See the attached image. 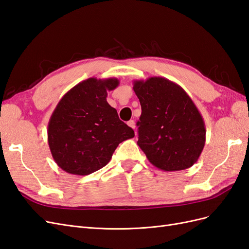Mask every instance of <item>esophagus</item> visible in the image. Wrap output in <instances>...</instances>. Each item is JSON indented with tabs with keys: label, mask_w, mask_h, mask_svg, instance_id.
Wrapping results in <instances>:
<instances>
[{
	"label": "esophagus",
	"mask_w": 249,
	"mask_h": 249,
	"mask_svg": "<svg viewBox=\"0 0 249 249\" xmlns=\"http://www.w3.org/2000/svg\"><path fill=\"white\" fill-rule=\"evenodd\" d=\"M127 124H129V126H131L132 129H134V130H135V127H136V125H135L134 120H130V122H127Z\"/></svg>",
	"instance_id": "obj_1"
}]
</instances>
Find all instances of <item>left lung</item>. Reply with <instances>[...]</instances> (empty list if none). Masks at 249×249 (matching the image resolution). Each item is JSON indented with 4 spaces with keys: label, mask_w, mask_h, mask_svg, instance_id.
<instances>
[{
    "label": "left lung",
    "mask_w": 249,
    "mask_h": 249,
    "mask_svg": "<svg viewBox=\"0 0 249 249\" xmlns=\"http://www.w3.org/2000/svg\"><path fill=\"white\" fill-rule=\"evenodd\" d=\"M141 105L137 144L164 171L190 168L206 142L202 116L179 85L162 77L134 81Z\"/></svg>",
    "instance_id": "obj_1"
}]
</instances>
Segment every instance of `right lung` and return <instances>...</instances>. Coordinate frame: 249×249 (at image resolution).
Returning <instances> with one entry per match:
<instances>
[{"instance_id":"right-lung-1","label":"right lung","mask_w":249,"mask_h":249,"mask_svg":"<svg viewBox=\"0 0 249 249\" xmlns=\"http://www.w3.org/2000/svg\"><path fill=\"white\" fill-rule=\"evenodd\" d=\"M116 78H89L67 91L50 118L48 142L58 166L87 176L109 163L120 142L135 136L107 102Z\"/></svg>"}]
</instances>
